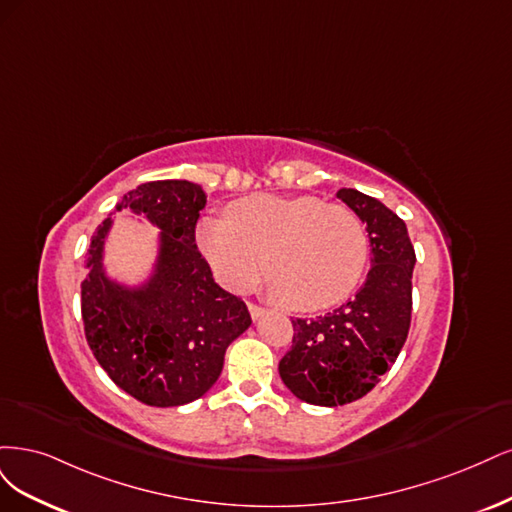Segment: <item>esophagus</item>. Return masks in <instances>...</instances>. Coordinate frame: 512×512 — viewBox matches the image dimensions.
<instances>
[{
    "mask_svg": "<svg viewBox=\"0 0 512 512\" xmlns=\"http://www.w3.org/2000/svg\"><path fill=\"white\" fill-rule=\"evenodd\" d=\"M249 312H251V317L257 321V319H261L263 315H266V308H261V306L249 302Z\"/></svg>",
    "mask_w": 512,
    "mask_h": 512,
    "instance_id": "1",
    "label": "esophagus"
}]
</instances>
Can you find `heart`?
Listing matches in <instances>:
<instances>
[{"instance_id":"1","label":"heart","mask_w":512,"mask_h":512,"mask_svg":"<svg viewBox=\"0 0 512 512\" xmlns=\"http://www.w3.org/2000/svg\"><path fill=\"white\" fill-rule=\"evenodd\" d=\"M195 240L221 283L242 291L263 266L268 291L291 310L317 312L342 304L368 266V234L346 206L315 195L255 193L227 217H206Z\"/></svg>"}]
</instances>
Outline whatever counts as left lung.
Masks as SVG:
<instances>
[{"mask_svg": "<svg viewBox=\"0 0 512 512\" xmlns=\"http://www.w3.org/2000/svg\"><path fill=\"white\" fill-rule=\"evenodd\" d=\"M370 238L372 268L355 298L317 319H293L291 351L278 372L289 391L315 406L364 398L398 359L412 312L415 249L406 223L374 197L340 189Z\"/></svg>", "mask_w": 512, "mask_h": 512, "instance_id": "8db88e82", "label": "left lung"}]
</instances>
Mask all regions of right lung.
Listing matches in <instances>:
<instances>
[{
  "mask_svg": "<svg viewBox=\"0 0 512 512\" xmlns=\"http://www.w3.org/2000/svg\"><path fill=\"white\" fill-rule=\"evenodd\" d=\"M206 193L189 180H153L121 197L161 229L155 270L129 289L104 270L108 217L91 238L80 308L91 351L108 376L148 406L189 404L217 383L227 346L251 325L246 304L214 283L195 246Z\"/></svg>",
  "mask_w": 512,
  "mask_h": 512,
  "instance_id": "1",
  "label": "right lung"
}]
</instances>
